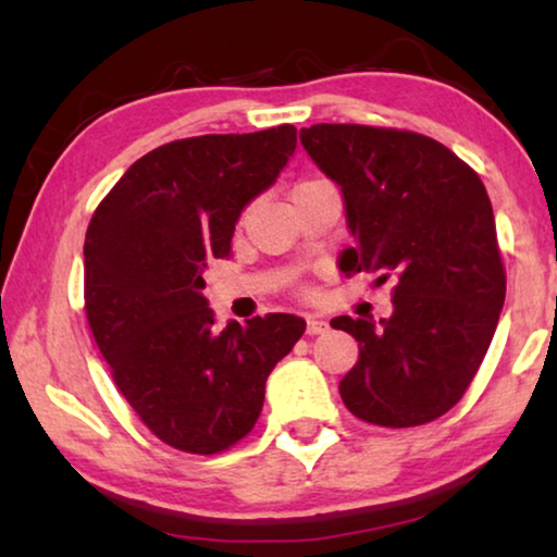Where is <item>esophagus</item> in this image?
<instances>
[{
    "instance_id": "obj_1",
    "label": "esophagus",
    "mask_w": 557,
    "mask_h": 557,
    "mask_svg": "<svg viewBox=\"0 0 557 557\" xmlns=\"http://www.w3.org/2000/svg\"><path fill=\"white\" fill-rule=\"evenodd\" d=\"M326 324L322 317H307V334H311V337H317V334H324L326 332Z\"/></svg>"
}]
</instances>
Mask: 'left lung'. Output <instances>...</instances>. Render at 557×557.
I'll return each mask as SVG.
<instances>
[{"instance_id":"1","label":"left lung","mask_w":557,"mask_h":557,"mask_svg":"<svg viewBox=\"0 0 557 557\" xmlns=\"http://www.w3.org/2000/svg\"><path fill=\"white\" fill-rule=\"evenodd\" d=\"M299 139L339 187L355 246L345 276L395 278L387 319L334 317L360 342L339 395L362 421L408 429L454 408L497 330L505 269L490 195L476 172L429 136L317 124Z\"/></svg>"}]
</instances>
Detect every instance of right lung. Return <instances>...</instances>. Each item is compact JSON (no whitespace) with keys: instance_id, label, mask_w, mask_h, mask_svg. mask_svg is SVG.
<instances>
[{"instance_id":"right-lung-1","label":"right lung","mask_w":557,"mask_h":557,"mask_svg":"<svg viewBox=\"0 0 557 557\" xmlns=\"http://www.w3.org/2000/svg\"><path fill=\"white\" fill-rule=\"evenodd\" d=\"M294 151L292 124L164 144L136 159L90 218V332L128 406L180 451L218 454L248 436L265 380L307 330L294 314L218 330L202 294L208 261L231 256L240 212Z\"/></svg>"}]
</instances>
